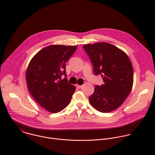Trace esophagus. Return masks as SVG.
I'll return each mask as SVG.
<instances>
[{"label":"esophagus","mask_w":155,"mask_h":155,"mask_svg":"<svg viewBox=\"0 0 155 155\" xmlns=\"http://www.w3.org/2000/svg\"><path fill=\"white\" fill-rule=\"evenodd\" d=\"M75 86H76V87H78V88H81V87H82V85H80V84H77Z\"/></svg>","instance_id":"obj_1"}]
</instances>
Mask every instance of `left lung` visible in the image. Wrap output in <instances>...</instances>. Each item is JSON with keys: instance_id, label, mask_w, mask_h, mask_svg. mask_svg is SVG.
<instances>
[{"instance_id": "obj_1", "label": "left lung", "mask_w": 155, "mask_h": 155, "mask_svg": "<svg viewBox=\"0 0 155 155\" xmlns=\"http://www.w3.org/2000/svg\"><path fill=\"white\" fill-rule=\"evenodd\" d=\"M83 48L92 62L94 75H101L104 81L95 86L90 103L99 112H112L122 105L132 90L130 61L123 50L107 42L86 44Z\"/></svg>"}]
</instances>
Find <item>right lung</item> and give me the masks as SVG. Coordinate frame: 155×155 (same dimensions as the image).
I'll list each match as a JSON object with an SVG mask.
<instances>
[{"label":"right lung","mask_w":155,"mask_h":155,"mask_svg":"<svg viewBox=\"0 0 155 155\" xmlns=\"http://www.w3.org/2000/svg\"><path fill=\"white\" fill-rule=\"evenodd\" d=\"M77 46L53 45L40 50L31 60L26 71L28 90L35 101L51 113H58L71 102L75 87L62 79L65 62Z\"/></svg>","instance_id":"right-lung-1"}]
</instances>
